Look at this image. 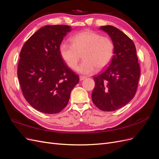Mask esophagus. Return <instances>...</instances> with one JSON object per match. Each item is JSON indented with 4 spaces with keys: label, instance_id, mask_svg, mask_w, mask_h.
I'll return each instance as SVG.
<instances>
[{
    "label": "esophagus",
    "instance_id": "34e87169",
    "mask_svg": "<svg viewBox=\"0 0 159 159\" xmlns=\"http://www.w3.org/2000/svg\"><path fill=\"white\" fill-rule=\"evenodd\" d=\"M85 78H86L85 76H84V75H80V81H82V80H85Z\"/></svg>",
    "mask_w": 159,
    "mask_h": 159
}]
</instances>
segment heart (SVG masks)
Listing matches in <instances>:
<instances>
[{
  "mask_svg": "<svg viewBox=\"0 0 159 159\" xmlns=\"http://www.w3.org/2000/svg\"><path fill=\"white\" fill-rule=\"evenodd\" d=\"M67 42L60 45L61 57L69 68L75 69L82 55L83 61L77 68L79 73L89 75L106 67L114 54V44L111 38L102 36L90 30L76 34Z\"/></svg>",
  "mask_w": 159,
  "mask_h": 159,
  "instance_id": "1",
  "label": "heart"
}]
</instances>
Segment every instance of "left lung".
<instances>
[{
    "instance_id": "left-lung-1",
    "label": "left lung",
    "mask_w": 159,
    "mask_h": 159,
    "mask_svg": "<svg viewBox=\"0 0 159 159\" xmlns=\"http://www.w3.org/2000/svg\"><path fill=\"white\" fill-rule=\"evenodd\" d=\"M113 42L114 55L109 66L95 76L91 99L104 111L124 107L137 91L141 70L136 48L131 38L113 26H101Z\"/></svg>"
}]
</instances>
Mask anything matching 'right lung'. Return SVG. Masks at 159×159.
I'll list each match as a JSON object with an SVG mask.
<instances>
[{"mask_svg":"<svg viewBox=\"0 0 159 159\" xmlns=\"http://www.w3.org/2000/svg\"><path fill=\"white\" fill-rule=\"evenodd\" d=\"M71 30L67 25L44 26L30 37L20 51L18 78L23 95L42 113H60L79 82V76L60 54V45Z\"/></svg>","mask_w":159,"mask_h":159,"instance_id":"right-lung-1","label":"right lung"}]
</instances>
